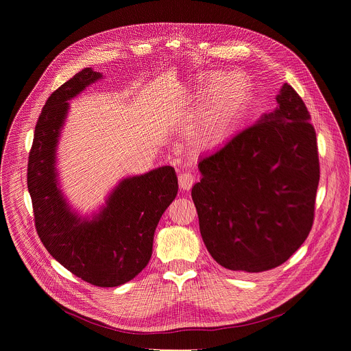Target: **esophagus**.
<instances>
[{"instance_id":"esophagus-1","label":"esophagus","mask_w":351,"mask_h":351,"mask_svg":"<svg viewBox=\"0 0 351 351\" xmlns=\"http://www.w3.org/2000/svg\"><path fill=\"white\" fill-rule=\"evenodd\" d=\"M178 179H179V186L183 190H190L195 182V176L191 172H182Z\"/></svg>"}]
</instances>
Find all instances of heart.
Wrapping results in <instances>:
<instances>
[{"mask_svg": "<svg viewBox=\"0 0 351 351\" xmlns=\"http://www.w3.org/2000/svg\"><path fill=\"white\" fill-rule=\"evenodd\" d=\"M211 93L199 110L194 134L203 147L214 145L230 134L248 101L252 83L244 73H229L211 84Z\"/></svg>", "mask_w": 351, "mask_h": 351, "instance_id": "heart-1", "label": "heart"}]
</instances>
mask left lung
Returning a JSON list of instances; mask_svg holds the SVG:
<instances>
[{"label":"left lung","mask_w":351,"mask_h":351,"mask_svg":"<svg viewBox=\"0 0 351 351\" xmlns=\"http://www.w3.org/2000/svg\"><path fill=\"white\" fill-rule=\"evenodd\" d=\"M276 108L198 160L191 189L211 257L223 268L263 272L282 265L307 239L319 183L310 112L285 83Z\"/></svg>","instance_id":"left-lung-1"}]
</instances>
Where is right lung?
I'll use <instances>...</instances> for the list:
<instances>
[{
	"instance_id": "obj_1",
	"label": "right lung",
	"mask_w": 351,
	"mask_h": 351,
	"mask_svg": "<svg viewBox=\"0 0 351 351\" xmlns=\"http://www.w3.org/2000/svg\"><path fill=\"white\" fill-rule=\"evenodd\" d=\"M103 79L84 68L48 97L38 117L27 164L36 230L44 247L77 278L115 287L138 275L153 254L156 228L178 194L169 165L122 179L91 217L72 210L61 190L57 148L69 99Z\"/></svg>"
}]
</instances>
